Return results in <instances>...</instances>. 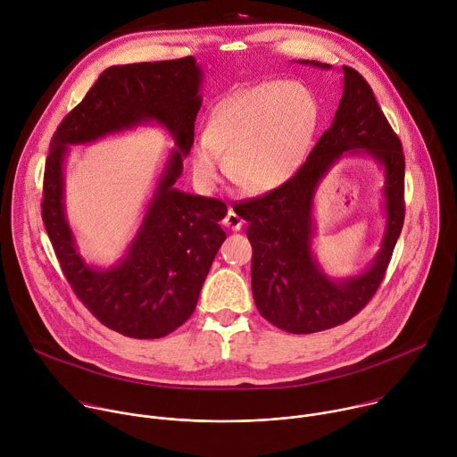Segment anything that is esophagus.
<instances>
[{
  "label": "esophagus",
  "instance_id": "34e87169",
  "mask_svg": "<svg viewBox=\"0 0 457 457\" xmlns=\"http://www.w3.org/2000/svg\"><path fill=\"white\" fill-rule=\"evenodd\" d=\"M222 224L226 226V228H229V229H233V231H238L240 228H242V224H244V220L240 219V215H237L233 210H229L228 212V215L224 217V220H222Z\"/></svg>",
  "mask_w": 457,
  "mask_h": 457
}]
</instances>
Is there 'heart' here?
I'll use <instances>...</instances> for the list:
<instances>
[{"instance_id":"b5f03b06","label":"heart","mask_w":457,"mask_h":457,"mask_svg":"<svg viewBox=\"0 0 457 457\" xmlns=\"http://www.w3.org/2000/svg\"><path fill=\"white\" fill-rule=\"evenodd\" d=\"M314 94L298 81H266L222 99L210 115L208 132L191 150L197 182L213 187L224 159L235 180L266 193L286 186L302 170L318 128Z\"/></svg>"}]
</instances>
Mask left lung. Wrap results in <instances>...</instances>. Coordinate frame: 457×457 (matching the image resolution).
Segmentation results:
<instances>
[{
  "label": "left lung",
  "instance_id": "1",
  "mask_svg": "<svg viewBox=\"0 0 457 457\" xmlns=\"http://www.w3.org/2000/svg\"><path fill=\"white\" fill-rule=\"evenodd\" d=\"M323 71L318 61H298ZM344 96L333 124L323 132L302 170L286 186L235 206L249 222L253 247L251 289L256 309L278 329L311 335L358 314L379 287L403 228L405 157L369 83L344 67ZM344 156L370 158L384 173L386 229L380 249L360 274L333 279L313 253V197L320 180Z\"/></svg>",
  "mask_w": 457,
  "mask_h": 457
}]
</instances>
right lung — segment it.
Masks as SVG:
<instances>
[{"label": "right lung", "instance_id": "right-lung-1", "mask_svg": "<svg viewBox=\"0 0 457 457\" xmlns=\"http://www.w3.org/2000/svg\"><path fill=\"white\" fill-rule=\"evenodd\" d=\"M204 72L193 55L106 69L85 99L57 126L43 180V222L61 270L78 298L108 329L152 340L173 333L193 314L213 258L226 240L222 201L173 184L193 146ZM139 125H161L174 139L142 224L112 267L80 254L63 204V161L71 145L89 144Z\"/></svg>", "mask_w": 457, "mask_h": 457}]
</instances>
